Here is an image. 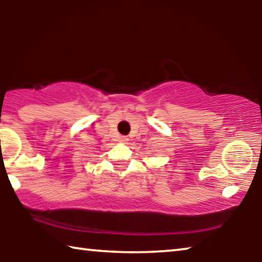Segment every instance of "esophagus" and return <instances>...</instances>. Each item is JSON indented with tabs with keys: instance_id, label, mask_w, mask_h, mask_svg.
Returning a JSON list of instances; mask_svg holds the SVG:
<instances>
[{
	"instance_id": "34e87169",
	"label": "esophagus",
	"mask_w": 262,
	"mask_h": 262,
	"mask_svg": "<svg viewBox=\"0 0 262 262\" xmlns=\"http://www.w3.org/2000/svg\"><path fill=\"white\" fill-rule=\"evenodd\" d=\"M127 141H128L127 136H120V137H119V142H120V143H127Z\"/></svg>"
}]
</instances>
